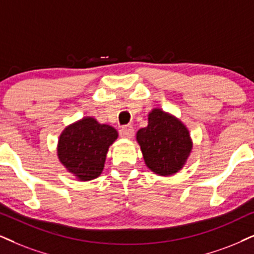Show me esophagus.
<instances>
[{"instance_id": "esophagus-1", "label": "esophagus", "mask_w": 254, "mask_h": 254, "mask_svg": "<svg viewBox=\"0 0 254 254\" xmlns=\"http://www.w3.org/2000/svg\"><path fill=\"white\" fill-rule=\"evenodd\" d=\"M134 133V130L133 127H131V125H125V127H122L120 130V134L122 138H127V139H130V138H132Z\"/></svg>"}]
</instances>
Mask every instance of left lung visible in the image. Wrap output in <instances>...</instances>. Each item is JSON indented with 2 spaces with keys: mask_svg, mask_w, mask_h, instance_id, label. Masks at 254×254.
Here are the masks:
<instances>
[{
  "mask_svg": "<svg viewBox=\"0 0 254 254\" xmlns=\"http://www.w3.org/2000/svg\"><path fill=\"white\" fill-rule=\"evenodd\" d=\"M136 139L147 168L165 177L184 168L193 146L184 123L159 108L150 111L147 127L137 131Z\"/></svg>",
  "mask_w": 254,
  "mask_h": 254,
  "instance_id": "left-lung-1",
  "label": "left lung"
}]
</instances>
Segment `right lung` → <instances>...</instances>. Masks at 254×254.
<instances>
[{"mask_svg":"<svg viewBox=\"0 0 254 254\" xmlns=\"http://www.w3.org/2000/svg\"><path fill=\"white\" fill-rule=\"evenodd\" d=\"M117 137L115 127L98 123L94 117H84L62 131L57 157L78 181H92L101 176L109 147Z\"/></svg>","mask_w":254,"mask_h":254,"instance_id":"obj_1","label":"right lung"}]
</instances>
